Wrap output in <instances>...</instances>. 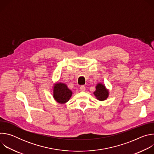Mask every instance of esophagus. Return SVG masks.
<instances>
[{
    "label": "esophagus",
    "instance_id": "1",
    "mask_svg": "<svg viewBox=\"0 0 154 154\" xmlns=\"http://www.w3.org/2000/svg\"><path fill=\"white\" fill-rule=\"evenodd\" d=\"M85 89H86V88H85V86L84 85H82L80 87V91H85Z\"/></svg>",
    "mask_w": 154,
    "mask_h": 154
}]
</instances>
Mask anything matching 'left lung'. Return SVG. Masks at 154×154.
<instances>
[{"label": "left lung", "mask_w": 154, "mask_h": 154, "mask_svg": "<svg viewBox=\"0 0 154 154\" xmlns=\"http://www.w3.org/2000/svg\"><path fill=\"white\" fill-rule=\"evenodd\" d=\"M94 94L99 100H104L108 96V91L105 88V86L102 84H98L96 87V91Z\"/></svg>", "instance_id": "obj_1"}]
</instances>
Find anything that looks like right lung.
Segmentation results:
<instances>
[{"label": "right lung", "instance_id": "1", "mask_svg": "<svg viewBox=\"0 0 154 154\" xmlns=\"http://www.w3.org/2000/svg\"><path fill=\"white\" fill-rule=\"evenodd\" d=\"M72 91L64 83H57L54 88V97L59 103L68 102L72 96Z\"/></svg>", "mask_w": 154, "mask_h": 154}]
</instances>
